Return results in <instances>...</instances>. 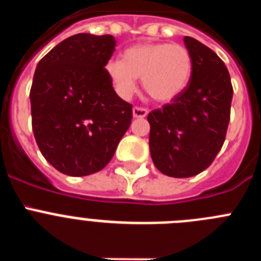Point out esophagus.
Here are the masks:
<instances>
[{
    "instance_id": "1",
    "label": "esophagus",
    "mask_w": 261,
    "mask_h": 261,
    "mask_svg": "<svg viewBox=\"0 0 261 261\" xmlns=\"http://www.w3.org/2000/svg\"><path fill=\"white\" fill-rule=\"evenodd\" d=\"M149 111L144 107H133V117H145Z\"/></svg>"
}]
</instances>
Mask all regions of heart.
<instances>
[{
	"instance_id": "obj_1",
	"label": "heart",
	"mask_w": 261,
	"mask_h": 261,
	"mask_svg": "<svg viewBox=\"0 0 261 261\" xmlns=\"http://www.w3.org/2000/svg\"><path fill=\"white\" fill-rule=\"evenodd\" d=\"M123 60H111L108 78L123 98L133 95L137 78H142L146 94L155 102H170L187 87L192 74L190 50L170 43H141L129 47Z\"/></svg>"
}]
</instances>
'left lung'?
I'll use <instances>...</instances> for the list:
<instances>
[{
  "mask_svg": "<svg viewBox=\"0 0 261 261\" xmlns=\"http://www.w3.org/2000/svg\"><path fill=\"white\" fill-rule=\"evenodd\" d=\"M184 44L192 57L190 82L147 115L151 159L172 177L195 176L212 165L225 142L232 99L229 70L216 52L190 36Z\"/></svg>",
  "mask_w": 261,
  "mask_h": 261,
  "instance_id": "1",
  "label": "left lung"
}]
</instances>
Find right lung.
Masks as SVG:
<instances>
[{
	"mask_svg": "<svg viewBox=\"0 0 261 261\" xmlns=\"http://www.w3.org/2000/svg\"><path fill=\"white\" fill-rule=\"evenodd\" d=\"M115 45L112 35L77 34L36 66L32 130L43 156L69 176L103 170L132 121V105L117 95L106 71Z\"/></svg>",
	"mask_w": 261,
	"mask_h": 261,
	"instance_id": "1",
	"label": "right lung"
}]
</instances>
